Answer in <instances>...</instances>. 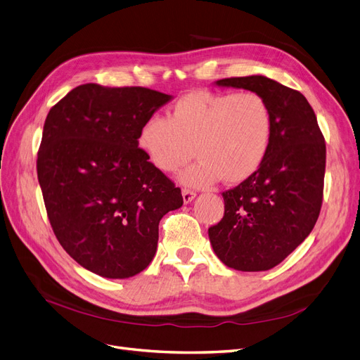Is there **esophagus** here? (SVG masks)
Listing matches in <instances>:
<instances>
[{"instance_id":"obj_1","label":"esophagus","mask_w":360,"mask_h":360,"mask_svg":"<svg viewBox=\"0 0 360 360\" xmlns=\"http://www.w3.org/2000/svg\"><path fill=\"white\" fill-rule=\"evenodd\" d=\"M182 198H184V203L188 205V203H191V202L194 200V198H195V193L191 191V190L184 188V190H182Z\"/></svg>"}]
</instances>
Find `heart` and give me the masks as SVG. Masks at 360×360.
<instances>
[{
	"label": "heart",
	"instance_id": "b5f03b06",
	"mask_svg": "<svg viewBox=\"0 0 360 360\" xmlns=\"http://www.w3.org/2000/svg\"><path fill=\"white\" fill-rule=\"evenodd\" d=\"M273 139L269 102L255 91L198 90L182 96L169 118L146 117L136 145L158 170H176L193 151L198 157L179 173V181L206 188L221 178L238 184L261 167Z\"/></svg>",
	"mask_w": 360,
	"mask_h": 360
}]
</instances>
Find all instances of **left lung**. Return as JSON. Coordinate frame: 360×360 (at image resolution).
<instances>
[{"label": "left lung", "instance_id": "left-lung-1", "mask_svg": "<svg viewBox=\"0 0 360 360\" xmlns=\"http://www.w3.org/2000/svg\"><path fill=\"white\" fill-rule=\"evenodd\" d=\"M215 84L258 93L273 114L267 157L250 178L222 193L224 218L209 229L210 245L227 267L265 271L305 240L321 214L325 139L300 91L264 75L224 78Z\"/></svg>", "mask_w": 360, "mask_h": 360}]
</instances>
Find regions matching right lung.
Returning a JSON list of instances; mask_svg holds the SVG:
<instances>
[{
    "instance_id": "add662e5",
    "label": "right lung",
    "mask_w": 360,
    "mask_h": 360,
    "mask_svg": "<svg viewBox=\"0 0 360 360\" xmlns=\"http://www.w3.org/2000/svg\"><path fill=\"white\" fill-rule=\"evenodd\" d=\"M173 98L145 87L72 89L47 114L37 173L59 243L82 267L127 278L153 261L181 190L139 151L143 120Z\"/></svg>"
}]
</instances>
